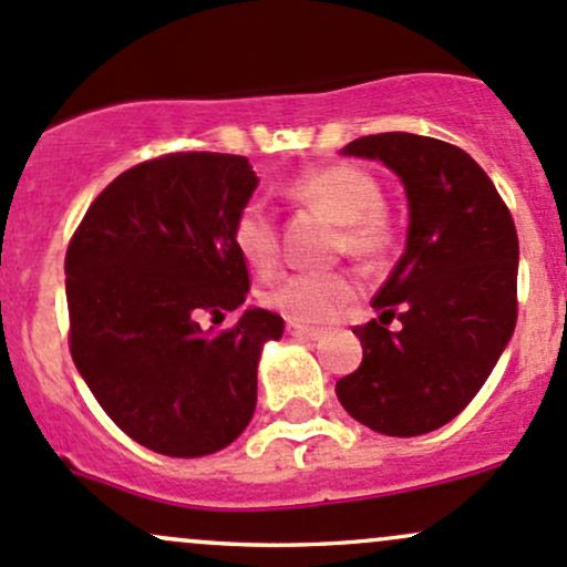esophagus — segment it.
Returning <instances> with one entry per match:
<instances>
[{
	"label": "esophagus",
	"instance_id": "obj_1",
	"mask_svg": "<svg viewBox=\"0 0 567 567\" xmlns=\"http://www.w3.org/2000/svg\"><path fill=\"white\" fill-rule=\"evenodd\" d=\"M286 332L295 340H319L324 334V330H319V327L300 324V321H286Z\"/></svg>",
	"mask_w": 567,
	"mask_h": 567
}]
</instances>
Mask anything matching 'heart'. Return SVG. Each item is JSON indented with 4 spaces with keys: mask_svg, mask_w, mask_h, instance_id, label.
<instances>
[{
    "mask_svg": "<svg viewBox=\"0 0 567 567\" xmlns=\"http://www.w3.org/2000/svg\"><path fill=\"white\" fill-rule=\"evenodd\" d=\"M291 197L316 205L338 221V248L351 257L373 259L392 246L394 224L383 205L379 178L357 164H330L300 175L289 186ZM233 240L240 257L259 272L278 265V227L267 199L251 197L240 205L233 224ZM357 295V278L349 270L291 272L265 289L272 310L300 324H321L340 313Z\"/></svg>",
    "mask_w": 567,
    "mask_h": 567,
    "instance_id": "1",
    "label": "heart"
}]
</instances>
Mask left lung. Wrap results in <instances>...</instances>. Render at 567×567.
<instances>
[{
    "instance_id": "obj_1",
    "label": "left lung",
    "mask_w": 567,
    "mask_h": 567,
    "mask_svg": "<svg viewBox=\"0 0 567 567\" xmlns=\"http://www.w3.org/2000/svg\"><path fill=\"white\" fill-rule=\"evenodd\" d=\"M346 156L379 159L408 194L405 254L354 327L362 364L334 383L340 405L381 435L449 424L489 379L516 327L519 237L489 175L452 143L383 132ZM392 318L400 331H389Z\"/></svg>"
}]
</instances>
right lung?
I'll list each match as a JSON object with an SVG mask.
<instances>
[{"mask_svg":"<svg viewBox=\"0 0 567 567\" xmlns=\"http://www.w3.org/2000/svg\"><path fill=\"white\" fill-rule=\"evenodd\" d=\"M259 178L246 156L181 151L126 169L91 203L66 248L70 351L96 403L167 456L221 452L257 408L261 346L284 319L248 308L237 210Z\"/></svg>","mask_w":567,"mask_h":567,"instance_id":"1","label":"right lung"}]
</instances>
